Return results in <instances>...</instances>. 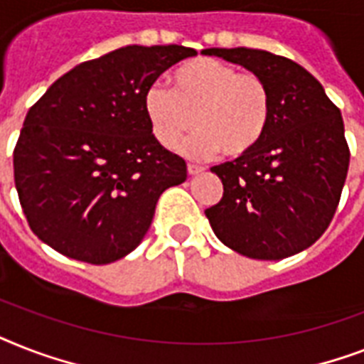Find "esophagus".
<instances>
[{
    "mask_svg": "<svg viewBox=\"0 0 364 364\" xmlns=\"http://www.w3.org/2000/svg\"><path fill=\"white\" fill-rule=\"evenodd\" d=\"M187 171L191 173V176H196V173H202V171H204V168H202V166H196V164H188Z\"/></svg>",
    "mask_w": 364,
    "mask_h": 364,
    "instance_id": "34e87169",
    "label": "esophagus"
}]
</instances>
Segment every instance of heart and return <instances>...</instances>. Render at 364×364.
Instances as JSON below:
<instances>
[{"instance_id": "b5f03b06", "label": "heart", "mask_w": 364, "mask_h": 364, "mask_svg": "<svg viewBox=\"0 0 364 364\" xmlns=\"http://www.w3.org/2000/svg\"><path fill=\"white\" fill-rule=\"evenodd\" d=\"M170 81L171 90L151 85L143 94V113L162 147H177L194 124L198 130L183 145L191 156L221 151L227 159H240L259 147L272 121L264 77L202 56L179 65Z\"/></svg>"}]
</instances>
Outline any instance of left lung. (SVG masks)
Wrapping results in <instances>:
<instances>
[{
	"label": "left lung",
	"instance_id": "obj_1",
	"mask_svg": "<svg viewBox=\"0 0 364 364\" xmlns=\"http://www.w3.org/2000/svg\"><path fill=\"white\" fill-rule=\"evenodd\" d=\"M270 85L272 121L259 147L213 166L223 198L205 210L213 232L236 253L279 260L321 238L338 208L350 147L340 109L293 60L259 48H205Z\"/></svg>",
	"mask_w": 364,
	"mask_h": 364
}]
</instances>
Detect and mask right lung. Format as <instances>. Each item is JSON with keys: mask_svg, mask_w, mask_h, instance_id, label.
<instances>
[{"mask_svg": "<svg viewBox=\"0 0 364 364\" xmlns=\"http://www.w3.org/2000/svg\"><path fill=\"white\" fill-rule=\"evenodd\" d=\"M196 50L117 48L54 81L31 105L13 153L28 225L58 253L109 264L141 243L160 194L187 164L151 134L143 94Z\"/></svg>", "mask_w": 364, "mask_h": 364, "instance_id": "add662e5", "label": "right lung"}]
</instances>
